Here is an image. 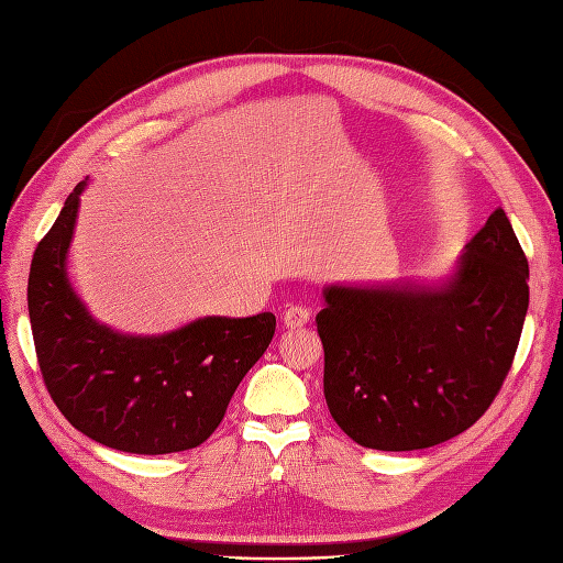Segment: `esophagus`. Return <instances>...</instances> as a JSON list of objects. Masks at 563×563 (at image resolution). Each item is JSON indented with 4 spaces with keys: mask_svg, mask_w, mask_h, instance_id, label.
Masks as SVG:
<instances>
[{
    "mask_svg": "<svg viewBox=\"0 0 563 563\" xmlns=\"http://www.w3.org/2000/svg\"><path fill=\"white\" fill-rule=\"evenodd\" d=\"M310 322V310L302 308V306H296V308H288L284 312V327L288 329H300L306 327Z\"/></svg>",
    "mask_w": 563,
    "mask_h": 563,
    "instance_id": "34e87169",
    "label": "esophagus"
}]
</instances>
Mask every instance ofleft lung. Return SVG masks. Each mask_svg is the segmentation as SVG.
I'll list each match as a JSON object with an SVG mask.
<instances>
[{"label": "left lung", "instance_id": "1", "mask_svg": "<svg viewBox=\"0 0 563 563\" xmlns=\"http://www.w3.org/2000/svg\"><path fill=\"white\" fill-rule=\"evenodd\" d=\"M324 398L357 445L405 452L460 435L503 388L528 310V261L503 208L438 286L324 288Z\"/></svg>", "mask_w": 563, "mask_h": 563}]
</instances>
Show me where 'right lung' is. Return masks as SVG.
Returning a JSON list of instances; mask_svg holds the SVG:
<instances>
[{
	"instance_id": "1",
	"label": "right lung",
	"mask_w": 563,
	"mask_h": 563,
	"mask_svg": "<svg viewBox=\"0 0 563 563\" xmlns=\"http://www.w3.org/2000/svg\"><path fill=\"white\" fill-rule=\"evenodd\" d=\"M85 181L73 189L33 255L27 312L40 372L75 429L132 454L201 445L236 386L275 336L272 312L201 317L161 336L99 324L68 282L66 257Z\"/></svg>"
}]
</instances>
